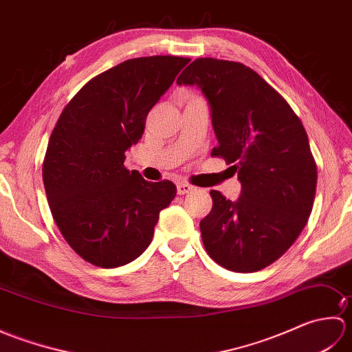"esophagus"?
Masks as SVG:
<instances>
[{"mask_svg": "<svg viewBox=\"0 0 352 352\" xmlns=\"http://www.w3.org/2000/svg\"><path fill=\"white\" fill-rule=\"evenodd\" d=\"M193 190V186L189 183H178L177 184V192L178 195H186V193H189Z\"/></svg>", "mask_w": 352, "mask_h": 352, "instance_id": "esophagus-1", "label": "esophagus"}]
</instances>
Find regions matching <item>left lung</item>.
I'll list each match as a JSON object with an SVG mask.
<instances>
[{"label": "left lung", "instance_id": "1", "mask_svg": "<svg viewBox=\"0 0 352 352\" xmlns=\"http://www.w3.org/2000/svg\"><path fill=\"white\" fill-rule=\"evenodd\" d=\"M177 85L198 86L210 104L222 157L237 170L241 197L210 190L213 207L199 222L206 251L228 271L256 272L300 236L313 208L318 170L309 138L287 101L256 71L237 62L193 60Z\"/></svg>", "mask_w": 352, "mask_h": 352}]
</instances>
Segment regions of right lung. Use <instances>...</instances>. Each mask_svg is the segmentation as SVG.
<instances>
[{"instance_id":"1","label":"right lung","mask_w":352,"mask_h":352,"mask_svg":"<svg viewBox=\"0 0 352 352\" xmlns=\"http://www.w3.org/2000/svg\"><path fill=\"white\" fill-rule=\"evenodd\" d=\"M190 58H130L100 74L68 102L51 133L42 177L52 218L78 256L100 267L130 263L153 241L175 198L169 180L151 183L124 166L160 96Z\"/></svg>"}]
</instances>
